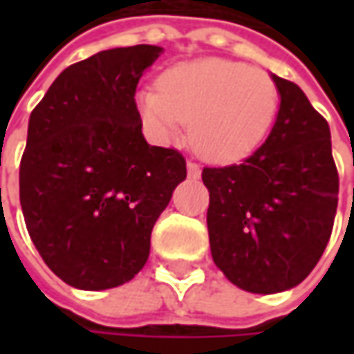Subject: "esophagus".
<instances>
[{
  "label": "esophagus",
  "mask_w": 354,
  "mask_h": 354,
  "mask_svg": "<svg viewBox=\"0 0 354 354\" xmlns=\"http://www.w3.org/2000/svg\"><path fill=\"white\" fill-rule=\"evenodd\" d=\"M187 175H189V179H198L201 177V167H198L197 163H187Z\"/></svg>",
  "instance_id": "obj_1"
}]
</instances>
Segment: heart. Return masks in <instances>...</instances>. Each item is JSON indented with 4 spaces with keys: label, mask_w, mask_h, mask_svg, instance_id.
<instances>
[{
    "label": "heart",
    "mask_w": 354,
    "mask_h": 354,
    "mask_svg": "<svg viewBox=\"0 0 354 354\" xmlns=\"http://www.w3.org/2000/svg\"><path fill=\"white\" fill-rule=\"evenodd\" d=\"M136 94L143 128L157 142H173L189 124L198 156L234 163L252 156L276 122L279 94L274 78L244 62L201 57L173 64Z\"/></svg>",
    "instance_id": "1"
}]
</instances>
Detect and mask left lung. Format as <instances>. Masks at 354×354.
Returning <instances> with one entry per match:
<instances>
[{
    "label": "left lung",
    "mask_w": 354,
    "mask_h": 354,
    "mask_svg": "<svg viewBox=\"0 0 354 354\" xmlns=\"http://www.w3.org/2000/svg\"><path fill=\"white\" fill-rule=\"evenodd\" d=\"M272 78L279 110L264 145L240 165L203 169L212 260L236 288L264 295L311 274L339 195L329 124L297 84Z\"/></svg>",
    "instance_id": "8db88e82"
}]
</instances>
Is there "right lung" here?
Masks as SVG:
<instances>
[{
	"mask_svg": "<svg viewBox=\"0 0 354 354\" xmlns=\"http://www.w3.org/2000/svg\"><path fill=\"white\" fill-rule=\"evenodd\" d=\"M161 53L118 47L71 64L29 118L25 225L45 264L78 290L118 288L142 270L153 225L187 177L179 151L145 142L133 98Z\"/></svg>",
	"mask_w": 354,
	"mask_h": 354,
	"instance_id": "obj_1",
	"label": "right lung"
}]
</instances>
